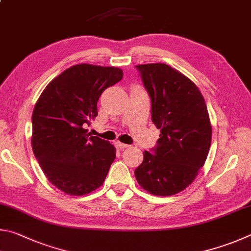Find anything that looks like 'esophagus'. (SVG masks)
Instances as JSON below:
<instances>
[{"label": "esophagus", "mask_w": 251, "mask_h": 251, "mask_svg": "<svg viewBox=\"0 0 251 251\" xmlns=\"http://www.w3.org/2000/svg\"><path fill=\"white\" fill-rule=\"evenodd\" d=\"M114 146H116L118 149H120V150H122V149H126L129 146L128 144H125V143H121L120 141H116L114 142Z\"/></svg>", "instance_id": "obj_1"}]
</instances>
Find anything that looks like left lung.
Instances as JSON below:
<instances>
[{
  "label": "left lung",
  "mask_w": 251,
  "mask_h": 251,
  "mask_svg": "<svg viewBox=\"0 0 251 251\" xmlns=\"http://www.w3.org/2000/svg\"><path fill=\"white\" fill-rule=\"evenodd\" d=\"M135 67L151 98L152 122L161 130L152 153L143 152L135 178L150 194H177L191 185L207 159L212 142L207 107L195 83L171 66Z\"/></svg>",
  "instance_id": "obj_1"
}]
</instances>
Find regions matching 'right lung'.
<instances>
[{"instance_id":"right-lung-1","label":"right lung","mask_w":251,"mask_h":251,"mask_svg":"<svg viewBox=\"0 0 251 251\" xmlns=\"http://www.w3.org/2000/svg\"><path fill=\"white\" fill-rule=\"evenodd\" d=\"M122 77L117 67L75 65L52 79L35 104L34 155L48 181L66 194L97 190L116 159V148L92 137L85 126L98 116L101 94Z\"/></svg>"}]
</instances>
